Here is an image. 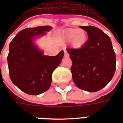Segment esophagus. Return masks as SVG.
<instances>
[{"label": "esophagus", "mask_w": 123, "mask_h": 123, "mask_svg": "<svg viewBox=\"0 0 123 123\" xmlns=\"http://www.w3.org/2000/svg\"><path fill=\"white\" fill-rule=\"evenodd\" d=\"M64 57H69V54L67 53V51H64Z\"/></svg>", "instance_id": "esophagus-1"}]
</instances>
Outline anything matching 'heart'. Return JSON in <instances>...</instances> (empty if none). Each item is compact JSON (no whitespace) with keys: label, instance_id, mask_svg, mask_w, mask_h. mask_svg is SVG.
I'll list each match as a JSON object with an SVG mask.
<instances>
[{"label":"heart","instance_id":"obj_1","mask_svg":"<svg viewBox=\"0 0 123 123\" xmlns=\"http://www.w3.org/2000/svg\"><path fill=\"white\" fill-rule=\"evenodd\" d=\"M63 37L67 41L72 40V45L74 48L82 47L88 40V34L84 30L69 28L64 31Z\"/></svg>","mask_w":123,"mask_h":123}]
</instances>
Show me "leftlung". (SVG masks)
Listing matches in <instances>:
<instances>
[{"instance_id":"1","label":"left lung","mask_w":123,"mask_h":123,"mask_svg":"<svg viewBox=\"0 0 123 123\" xmlns=\"http://www.w3.org/2000/svg\"><path fill=\"white\" fill-rule=\"evenodd\" d=\"M88 40L80 49H67L72 60V79L78 88L94 92L107 85L116 68V56L110 37L95 26H80Z\"/></svg>"}]
</instances>
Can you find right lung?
<instances>
[{"instance_id": "add662e5", "label": "right lung", "mask_w": 123, "mask_h": 123, "mask_svg": "<svg viewBox=\"0 0 123 123\" xmlns=\"http://www.w3.org/2000/svg\"><path fill=\"white\" fill-rule=\"evenodd\" d=\"M50 26L26 28L11 41L7 57L10 78L20 90L29 95H39L48 90L52 73L61 62L64 51L54 56L43 55L33 45V37L43 35Z\"/></svg>"}]
</instances>
